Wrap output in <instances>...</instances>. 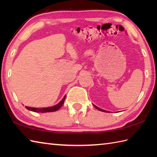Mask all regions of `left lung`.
Here are the masks:
<instances>
[{
    "label": "left lung",
    "mask_w": 157,
    "mask_h": 157,
    "mask_svg": "<svg viewBox=\"0 0 157 157\" xmlns=\"http://www.w3.org/2000/svg\"><path fill=\"white\" fill-rule=\"evenodd\" d=\"M94 107H95L96 109H98V110H99V111H101L105 112V113H108V112H109V111H105V110H103V109H101V108L98 107V106H96L94 105Z\"/></svg>",
    "instance_id": "left-lung-1"
}]
</instances>
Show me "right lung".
Instances as JSON below:
<instances>
[{
  "mask_svg": "<svg viewBox=\"0 0 157 157\" xmlns=\"http://www.w3.org/2000/svg\"><path fill=\"white\" fill-rule=\"evenodd\" d=\"M66 96H65L60 101L58 104H56L55 106H49V107H44V108H35V107H29V106H25V108L29 111H32L33 112L36 113H47V112H54L57 111L61 107L62 105L64 103L65 99Z\"/></svg>",
  "mask_w": 157,
  "mask_h": 157,
  "instance_id": "right-lung-1",
  "label": "right lung"
}]
</instances>
